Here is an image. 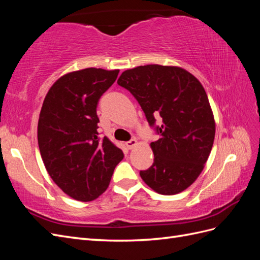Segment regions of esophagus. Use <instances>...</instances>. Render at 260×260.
I'll return each instance as SVG.
<instances>
[{"mask_svg":"<svg viewBox=\"0 0 260 260\" xmlns=\"http://www.w3.org/2000/svg\"><path fill=\"white\" fill-rule=\"evenodd\" d=\"M137 144H138V142H137L136 139H131V140H129V141H127V142H125V146H127V148H129V149L133 148Z\"/></svg>","mask_w":260,"mask_h":260,"instance_id":"1","label":"esophagus"}]
</instances>
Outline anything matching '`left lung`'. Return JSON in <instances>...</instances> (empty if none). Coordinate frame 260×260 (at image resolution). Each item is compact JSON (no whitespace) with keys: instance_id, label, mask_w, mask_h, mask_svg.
Listing matches in <instances>:
<instances>
[{"instance_id":"left-lung-1","label":"left lung","mask_w":260,"mask_h":260,"mask_svg":"<svg viewBox=\"0 0 260 260\" xmlns=\"http://www.w3.org/2000/svg\"><path fill=\"white\" fill-rule=\"evenodd\" d=\"M117 83L135 96L160 137L151 143L154 162L140 171L141 178L162 195L184 191L204 169L215 139L214 115L203 85L185 69L161 65L125 70Z\"/></svg>"}]
</instances>
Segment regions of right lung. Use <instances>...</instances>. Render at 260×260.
<instances>
[{"label":"right lung","mask_w":260,"mask_h":260,"mask_svg":"<svg viewBox=\"0 0 260 260\" xmlns=\"http://www.w3.org/2000/svg\"><path fill=\"white\" fill-rule=\"evenodd\" d=\"M119 70L85 68L55 82L44 99L38 143L50 177L64 193L90 202L103 194L123 153L100 139L96 107Z\"/></svg>","instance_id":"right-lung-1"}]
</instances>
